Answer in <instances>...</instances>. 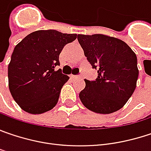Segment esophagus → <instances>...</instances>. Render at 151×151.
Here are the masks:
<instances>
[{"mask_svg": "<svg viewBox=\"0 0 151 151\" xmlns=\"http://www.w3.org/2000/svg\"><path fill=\"white\" fill-rule=\"evenodd\" d=\"M71 77H72L73 78H76V79H77V78H82L81 76L79 75H72Z\"/></svg>", "mask_w": 151, "mask_h": 151, "instance_id": "1", "label": "esophagus"}]
</instances>
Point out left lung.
Instances as JSON below:
<instances>
[{
    "mask_svg": "<svg viewBox=\"0 0 151 151\" xmlns=\"http://www.w3.org/2000/svg\"><path fill=\"white\" fill-rule=\"evenodd\" d=\"M84 55L97 70L95 80L84 79L79 98L85 108L98 114L120 109L135 91L138 70L137 56L118 38L102 34L78 35Z\"/></svg>",
    "mask_w": 151,
    "mask_h": 151,
    "instance_id": "left-lung-1",
    "label": "left lung"
}]
</instances>
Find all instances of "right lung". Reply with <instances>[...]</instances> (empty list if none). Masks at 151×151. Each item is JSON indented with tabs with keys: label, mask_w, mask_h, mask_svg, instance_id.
Here are the masks:
<instances>
[{
	"label": "right lung",
	"mask_w": 151,
	"mask_h": 151,
	"mask_svg": "<svg viewBox=\"0 0 151 151\" xmlns=\"http://www.w3.org/2000/svg\"><path fill=\"white\" fill-rule=\"evenodd\" d=\"M77 34L41 30L29 34L14 49L8 65L9 90L18 105L27 113L38 114L52 109L69 77L55 71L64 46Z\"/></svg>",
	"instance_id": "right-lung-1"
}]
</instances>
